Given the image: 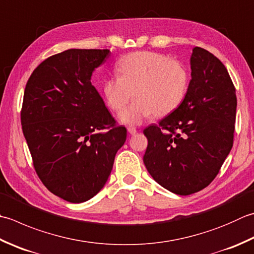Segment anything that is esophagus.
Here are the masks:
<instances>
[{
  "label": "esophagus",
  "mask_w": 254,
  "mask_h": 254,
  "mask_svg": "<svg viewBox=\"0 0 254 254\" xmlns=\"http://www.w3.org/2000/svg\"><path fill=\"white\" fill-rule=\"evenodd\" d=\"M127 132L130 133V134H132V135H134V134H135L137 131H136V128H135V127H127Z\"/></svg>",
  "instance_id": "obj_1"
}]
</instances>
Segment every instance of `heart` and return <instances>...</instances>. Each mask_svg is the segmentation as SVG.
<instances>
[{
  "label": "heart",
  "instance_id": "1",
  "mask_svg": "<svg viewBox=\"0 0 254 254\" xmlns=\"http://www.w3.org/2000/svg\"><path fill=\"white\" fill-rule=\"evenodd\" d=\"M119 76L103 83L108 106L121 111V122L140 124L145 119L164 117L181 106L190 86V71L182 62L153 52H136L124 56L118 64Z\"/></svg>",
  "mask_w": 254,
  "mask_h": 254
}]
</instances>
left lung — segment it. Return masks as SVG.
<instances>
[{"label": "left lung", "mask_w": 254, "mask_h": 254, "mask_svg": "<svg viewBox=\"0 0 254 254\" xmlns=\"http://www.w3.org/2000/svg\"><path fill=\"white\" fill-rule=\"evenodd\" d=\"M191 80L181 106L143 131V156L154 181L177 195L207 187L230 153L235 133L237 97L231 78L219 59L195 47Z\"/></svg>", "instance_id": "1"}]
</instances>
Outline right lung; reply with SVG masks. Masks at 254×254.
<instances>
[{"mask_svg":"<svg viewBox=\"0 0 254 254\" xmlns=\"http://www.w3.org/2000/svg\"><path fill=\"white\" fill-rule=\"evenodd\" d=\"M109 56V49H68L39 64L25 87L21 122L34 168L49 191L69 202L102 190L127 140V128L91 83Z\"/></svg>","mask_w":254,"mask_h":254,"instance_id":"right-lung-1","label":"right lung"}]
</instances>
